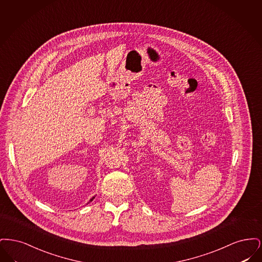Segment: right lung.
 Wrapping results in <instances>:
<instances>
[{
    "mask_svg": "<svg viewBox=\"0 0 262 262\" xmlns=\"http://www.w3.org/2000/svg\"><path fill=\"white\" fill-rule=\"evenodd\" d=\"M94 199H95V196H93V198H91V199H90V200H89V202H90V201H92V200H94Z\"/></svg>",
    "mask_w": 262,
    "mask_h": 262,
    "instance_id": "obj_1",
    "label": "right lung"
}]
</instances>
